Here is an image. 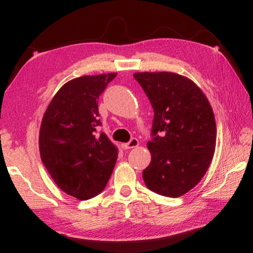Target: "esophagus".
Wrapping results in <instances>:
<instances>
[{"mask_svg":"<svg viewBox=\"0 0 253 253\" xmlns=\"http://www.w3.org/2000/svg\"><path fill=\"white\" fill-rule=\"evenodd\" d=\"M138 144H139L138 139H137V138H131V139L129 140V142L126 143V144H124V147H125V149L135 148V147L138 146Z\"/></svg>","mask_w":253,"mask_h":253,"instance_id":"34e87169","label":"esophagus"}]
</instances>
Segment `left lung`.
<instances>
[{
	"label": "left lung",
	"instance_id": "left-lung-1",
	"mask_svg": "<svg viewBox=\"0 0 253 253\" xmlns=\"http://www.w3.org/2000/svg\"><path fill=\"white\" fill-rule=\"evenodd\" d=\"M154 110L152 161L143 170L145 185L178 198L192 190L211 164L216 140L214 114L193 81L173 72L134 75Z\"/></svg>",
	"mask_w": 253,
	"mask_h": 253
}]
</instances>
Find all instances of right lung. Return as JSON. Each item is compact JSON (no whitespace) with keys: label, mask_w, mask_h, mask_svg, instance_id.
<instances>
[{"label":"right lung","mask_w":253,"mask_h":253,"mask_svg":"<svg viewBox=\"0 0 253 253\" xmlns=\"http://www.w3.org/2000/svg\"><path fill=\"white\" fill-rule=\"evenodd\" d=\"M117 74L84 76L63 84L41 123V161L63 192L78 200L101 193L117 161V148L104 132L98 99Z\"/></svg>","instance_id":"obj_1"}]
</instances>
